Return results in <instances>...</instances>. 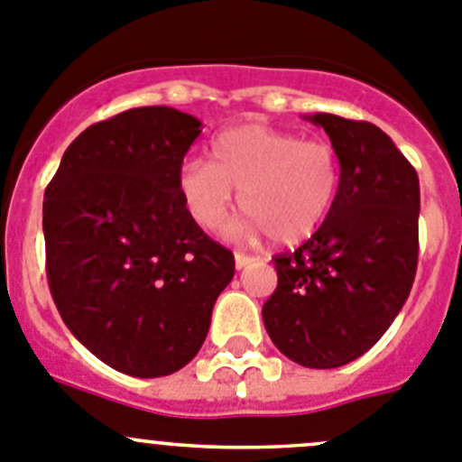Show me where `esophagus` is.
I'll list each match as a JSON object with an SVG mask.
<instances>
[{"instance_id": "34e87169", "label": "esophagus", "mask_w": 462, "mask_h": 462, "mask_svg": "<svg viewBox=\"0 0 462 462\" xmlns=\"http://www.w3.org/2000/svg\"><path fill=\"white\" fill-rule=\"evenodd\" d=\"M253 262H255V257L245 255V253H235V266L239 271L245 269V266H248V264H253Z\"/></svg>"}]
</instances>
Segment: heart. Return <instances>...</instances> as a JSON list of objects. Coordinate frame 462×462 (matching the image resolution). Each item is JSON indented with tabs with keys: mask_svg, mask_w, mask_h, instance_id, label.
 <instances>
[{
	"mask_svg": "<svg viewBox=\"0 0 462 462\" xmlns=\"http://www.w3.org/2000/svg\"><path fill=\"white\" fill-rule=\"evenodd\" d=\"M342 180L337 150L323 139L269 125H239L211 143V162L189 159L178 189L193 221L218 230L239 191L248 214L239 235L269 232L278 244H299L314 235L333 209Z\"/></svg>",
	"mask_w": 462,
	"mask_h": 462,
	"instance_id": "heart-1",
	"label": "heart"
}]
</instances>
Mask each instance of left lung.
Here are the masks:
<instances>
[{
	"mask_svg": "<svg viewBox=\"0 0 462 462\" xmlns=\"http://www.w3.org/2000/svg\"><path fill=\"white\" fill-rule=\"evenodd\" d=\"M337 150L333 209L294 253L275 255L278 287L262 308L280 353L335 369L367 353L411 294L420 255V178L383 129L308 116Z\"/></svg>",
	"mask_w": 462,
	"mask_h": 462,
	"instance_id": "left-lung-1",
	"label": "left lung"
}]
</instances>
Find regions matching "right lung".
Instances as JSON below:
<instances>
[{
    "label": "right lung",
    "instance_id": "right-lung-1",
    "mask_svg": "<svg viewBox=\"0 0 462 462\" xmlns=\"http://www.w3.org/2000/svg\"><path fill=\"white\" fill-rule=\"evenodd\" d=\"M200 125L171 106L123 111L84 129L45 189L51 299L70 333L129 376L189 365L235 275L178 189Z\"/></svg>",
    "mask_w": 462,
    "mask_h": 462
}]
</instances>
